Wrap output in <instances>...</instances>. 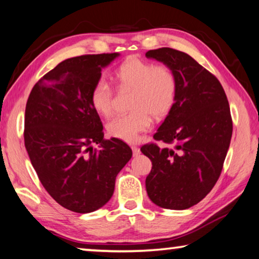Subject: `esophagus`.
<instances>
[{
  "instance_id": "obj_1",
  "label": "esophagus",
  "mask_w": 259,
  "mask_h": 259,
  "mask_svg": "<svg viewBox=\"0 0 259 259\" xmlns=\"http://www.w3.org/2000/svg\"><path fill=\"white\" fill-rule=\"evenodd\" d=\"M132 150H133V155L134 156H138V155H140V148L139 147H137V146H132Z\"/></svg>"
}]
</instances>
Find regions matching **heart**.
<instances>
[{
    "label": "heart",
    "mask_w": 259,
    "mask_h": 259,
    "mask_svg": "<svg viewBox=\"0 0 259 259\" xmlns=\"http://www.w3.org/2000/svg\"><path fill=\"white\" fill-rule=\"evenodd\" d=\"M113 79L119 88L131 90L128 108L132 110L109 121L108 133L124 141H137L149 130L152 114L162 118L171 111L178 96L176 71L165 63L131 57L117 67ZM91 103L97 113L109 117L112 113L111 91L103 79L97 80L91 91Z\"/></svg>",
    "instance_id": "obj_1"
}]
</instances>
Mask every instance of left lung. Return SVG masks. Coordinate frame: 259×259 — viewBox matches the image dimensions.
I'll list each match as a JSON object with an SVG mask.
<instances>
[{
	"label": "left lung",
	"instance_id": "1",
	"mask_svg": "<svg viewBox=\"0 0 259 259\" xmlns=\"http://www.w3.org/2000/svg\"><path fill=\"white\" fill-rule=\"evenodd\" d=\"M146 56L171 66L179 83L176 103L154 134L166 146L141 147L152 164L147 193L164 209H188L211 192L222 173L233 132L230 104L215 75L188 54L159 48Z\"/></svg>",
	"mask_w": 259,
	"mask_h": 259
}]
</instances>
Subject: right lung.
<instances>
[{"label": "right lung", "instance_id": "obj_1", "mask_svg": "<svg viewBox=\"0 0 259 259\" xmlns=\"http://www.w3.org/2000/svg\"><path fill=\"white\" fill-rule=\"evenodd\" d=\"M118 55L65 59L34 84L26 103L24 141L31 163L50 196L73 212L103 206L112 196L117 175L132 157L122 140L104 139L91 103L102 67Z\"/></svg>", "mask_w": 259, "mask_h": 259}]
</instances>
